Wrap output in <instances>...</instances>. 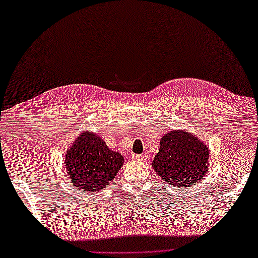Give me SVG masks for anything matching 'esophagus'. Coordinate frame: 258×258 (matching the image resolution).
<instances>
[{
    "label": "esophagus",
    "mask_w": 258,
    "mask_h": 258,
    "mask_svg": "<svg viewBox=\"0 0 258 258\" xmlns=\"http://www.w3.org/2000/svg\"><path fill=\"white\" fill-rule=\"evenodd\" d=\"M132 157H133V160H135V161H145L146 160L145 154H133Z\"/></svg>",
    "instance_id": "34e87169"
}]
</instances>
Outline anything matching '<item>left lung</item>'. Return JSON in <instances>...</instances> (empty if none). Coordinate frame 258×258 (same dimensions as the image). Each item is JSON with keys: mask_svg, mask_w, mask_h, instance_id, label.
I'll use <instances>...</instances> for the list:
<instances>
[{"mask_svg": "<svg viewBox=\"0 0 258 258\" xmlns=\"http://www.w3.org/2000/svg\"><path fill=\"white\" fill-rule=\"evenodd\" d=\"M209 149L188 132L172 131L163 136L152 167L170 185L189 187L208 169Z\"/></svg>", "mask_w": 258, "mask_h": 258, "instance_id": "8db88e82", "label": "left lung"}]
</instances>
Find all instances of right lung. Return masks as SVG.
Returning a JSON list of instances; mask_svg holds the SVG:
<instances>
[{"instance_id": "1", "label": "right lung", "mask_w": 258, "mask_h": 258, "mask_svg": "<svg viewBox=\"0 0 258 258\" xmlns=\"http://www.w3.org/2000/svg\"><path fill=\"white\" fill-rule=\"evenodd\" d=\"M123 156L109 150L103 139L82 133L65 156L69 176L82 192H98L112 181L123 165Z\"/></svg>"}]
</instances>
